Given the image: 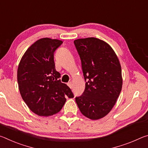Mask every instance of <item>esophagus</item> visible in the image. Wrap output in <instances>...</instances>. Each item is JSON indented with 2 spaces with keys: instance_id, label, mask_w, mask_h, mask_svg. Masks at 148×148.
Returning a JSON list of instances; mask_svg holds the SVG:
<instances>
[{
  "instance_id": "esophagus-1",
  "label": "esophagus",
  "mask_w": 148,
  "mask_h": 148,
  "mask_svg": "<svg viewBox=\"0 0 148 148\" xmlns=\"http://www.w3.org/2000/svg\"><path fill=\"white\" fill-rule=\"evenodd\" d=\"M67 85H68L69 86V87H70V88L71 89H72V82H69L68 84H67Z\"/></svg>"
}]
</instances>
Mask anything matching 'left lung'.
<instances>
[{"mask_svg":"<svg viewBox=\"0 0 148 148\" xmlns=\"http://www.w3.org/2000/svg\"><path fill=\"white\" fill-rule=\"evenodd\" d=\"M82 62L86 88L76 102L81 113L92 120L111 111L121 92V67L114 49L94 37L75 40Z\"/></svg>","mask_w":148,"mask_h":148,"instance_id":"1","label":"left lung"}]
</instances>
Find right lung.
Masks as SVG:
<instances>
[{"mask_svg":"<svg viewBox=\"0 0 148 148\" xmlns=\"http://www.w3.org/2000/svg\"><path fill=\"white\" fill-rule=\"evenodd\" d=\"M62 44L57 39H39L27 49L19 62L20 94L29 109L40 116L58 113L66 97H74L70 87L59 79L61 74L55 66L54 52Z\"/></svg>","mask_w":148,"mask_h":148,"instance_id":"right-lung-1","label":"right lung"}]
</instances>
